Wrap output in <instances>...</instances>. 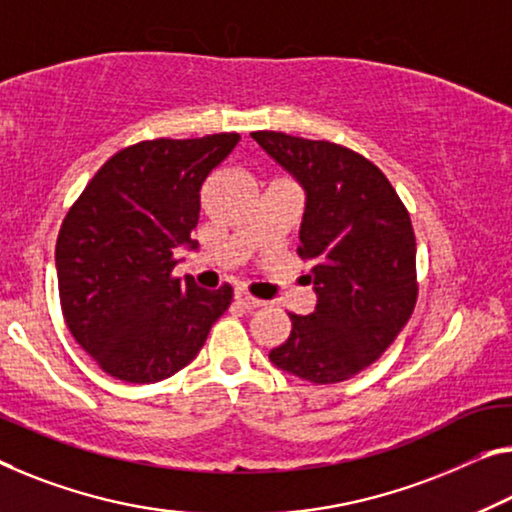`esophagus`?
Masks as SVG:
<instances>
[{"instance_id": "1", "label": "esophagus", "mask_w": 512, "mask_h": 512, "mask_svg": "<svg viewBox=\"0 0 512 512\" xmlns=\"http://www.w3.org/2000/svg\"><path fill=\"white\" fill-rule=\"evenodd\" d=\"M235 302L240 306H245V309H258V306H263V302L258 300V297L249 295L247 290H235Z\"/></svg>"}]
</instances>
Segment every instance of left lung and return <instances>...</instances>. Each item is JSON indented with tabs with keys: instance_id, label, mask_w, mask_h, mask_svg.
Here are the masks:
<instances>
[{
	"instance_id": "8db88e82",
	"label": "left lung",
	"mask_w": 512,
	"mask_h": 512,
	"mask_svg": "<svg viewBox=\"0 0 512 512\" xmlns=\"http://www.w3.org/2000/svg\"><path fill=\"white\" fill-rule=\"evenodd\" d=\"M306 190L297 256L318 293L311 316L288 313L290 336L272 364L336 384L375 364L410 320L419 279L410 212L371 160L327 139L251 132Z\"/></svg>"
}]
</instances>
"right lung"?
<instances>
[{"label": "right lung", "mask_w": 512, "mask_h": 512, "mask_svg": "<svg viewBox=\"0 0 512 512\" xmlns=\"http://www.w3.org/2000/svg\"><path fill=\"white\" fill-rule=\"evenodd\" d=\"M240 141L146 139L114 153L70 206L57 238L68 332L116 380L160 382L190 364L233 288L174 277L176 249L196 245L201 187Z\"/></svg>", "instance_id": "add662e5"}]
</instances>
